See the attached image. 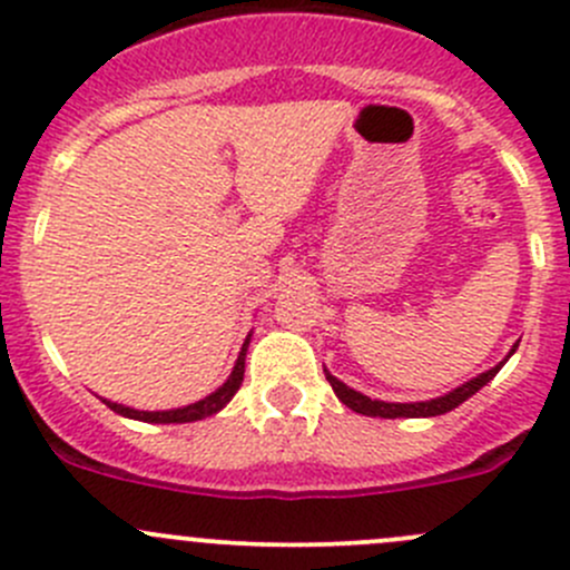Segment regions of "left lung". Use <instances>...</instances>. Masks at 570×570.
Here are the masks:
<instances>
[{
    "instance_id": "left-lung-1",
    "label": "left lung",
    "mask_w": 570,
    "mask_h": 570,
    "mask_svg": "<svg viewBox=\"0 0 570 570\" xmlns=\"http://www.w3.org/2000/svg\"><path fill=\"white\" fill-rule=\"evenodd\" d=\"M515 347H519V344H515ZM502 366H504V361L499 366H493V370L482 372V375L474 377V381L463 383V386L455 389V392H450L446 396H439V400H430V402H381V400H370V396H364V394L353 392L350 386H344V383L336 381V377H333L327 370H325V377H327V383H331L333 392H336L338 400H342L347 407H353L355 413H364V416H381V419H402V416L416 419V416H441V413L458 407L461 402L469 400L471 394L480 392L485 383H491L493 377H497V372L502 370Z\"/></svg>"
}]
</instances>
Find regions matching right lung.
Here are the masks:
<instances>
[{
	"instance_id": "right-lung-1",
	"label": "right lung",
	"mask_w": 570,
	"mask_h": 570,
	"mask_svg": "<svg viewBox=\"0 0 570 570\" xmlns=\"http://www.w3.org/2000/svg\"><path fill=\"white\" fill-rule=\"evenodd\" d=\"M245 353H248V338H245L243 353H239L237 364H234L232 377H228V381L223 383L215 394H209L206 400H200V402H193V405H187V407H176V411H135V407H124V405H118V402H107V405L112 407L115 413H120V416L140 419V422H154V424H170V422L181 424V422H195V419H206V416H212V413L220 411V407L226 405L234 394H237V389L243 386Z\"/></svg>"
}]
</instances>
